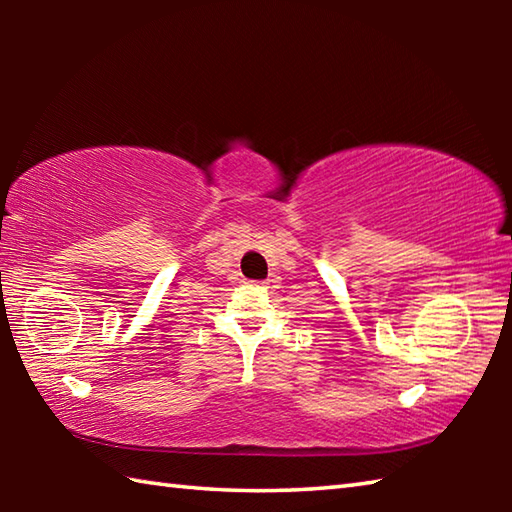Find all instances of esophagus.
<instances>
[{
    "label": "esophagus",
    "mask_w": 512,
    "mask_h": 512,
    "mask_svg": "<svg viewBox=\"0 0 512 512\" xmlns=\"http://www.w3.org/2000/svg\"><path fill=\"white\" fill-rule=\"evenodd\" d=\"M250 287H262V282H250Z\"/></svg>",
    "instance_id": "obj_1"
}]
</instances>
